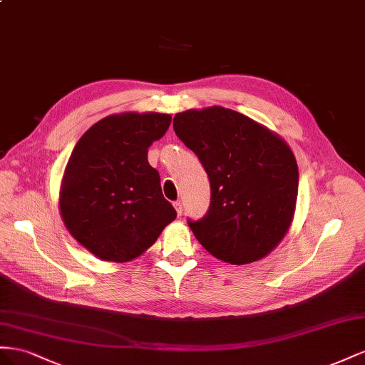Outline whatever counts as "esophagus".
<instances>
[{
	"instance_id": "1",
	"label": "esophagus",
	"mask_w": 365,
	"mask_h": 365,
	"mask_svg": "<svg viewBox=\"0 0 365 365\" xmlns=\"http://www.w3.org/2000/svg\"><path fill=\"white\" fill-rule=\"evenodd\" d=\"M173 205H174V207H175V211H177V215H182V212H183V207H182V203H180V202H174Z\"/></svg>"
}]
</instances>
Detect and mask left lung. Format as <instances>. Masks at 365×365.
I'll return each mask as SVG.
<instances>
[{
  "instance_id": "1",
  "label": "left lung",
  "mask_w": 365,
  "mask_h": 365,
  "mask_svg": "<svg viewBox=\"0 0 365 365\" xmlns=\"http://www.w3.org/2000/svg\"><path fill=\"white\" fill-rule=\"evenodd\" d=\"M173 127L211 185L206 214L188 218L197 240L231 264L267 255L286 235L298 195V166L287 143L223 107L177 113Z\"/></svg>"
}]
</instances>
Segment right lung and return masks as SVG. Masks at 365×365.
Wrapping results in <instances>:
<instances>
[{
    "label": "right lung",
    "instance_id": "1",
    "mask_svg": "<svg viewBox=\"0 0 365 365\" xmlns=\"http://www.w3.org/2000/svg\"><path fill=\"white\" fill-rule=\"evenodd\" d=\"M171 123L170 114L123 113L103 118L73 148L59 206L70 234L106 262H130L177 217L165 199L148 148Z\"/></svg>",
    "mask_w": 365,
    "mask_h": 365
}]
</instances>
